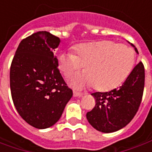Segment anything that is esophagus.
<instances>
[{
  "mask_svg": "<svg viewBox=\"0 0 152 152\" xmlns=\"http://www.w3.org/2000/svg\"><path fill=\"white\" fill-rule=\"evenodd\" d=\"M83 94L82 93H80V92H77V91H73V96L74 97H82Z\"/></svg>",
  "mask_w": 152,
  "mask_h": 152,
  "instance_id": "obj_1",
  "label": "esophagus"
}]
</instances>
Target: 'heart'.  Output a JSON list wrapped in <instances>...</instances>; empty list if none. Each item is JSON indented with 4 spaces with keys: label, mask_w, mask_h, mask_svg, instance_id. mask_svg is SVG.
<instances>
[{
    "label": "heart",
    "mask_w": 152,
    "mask_h": 152,
    "mask_svg": "<svg viewBox=\"0 0 152 152\" xmlns=\"http://www.w3.org/2000/svg\"><path fill=\"white\" fill-rule=\"evenodd\" d=\"M72 53H61L58 67L66 77L84 67L70 84L76 89L92 87L99 91H108L120 86L133 71L135 63L134 50L124 44L112 40L81 43Z\"/></svg>",
    "instance_id": "heart-1"
}]
</instances>
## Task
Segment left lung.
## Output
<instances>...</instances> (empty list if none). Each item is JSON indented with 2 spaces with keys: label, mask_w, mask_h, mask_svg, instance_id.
I'll return each instance as SVG.
<instances>
[{
  "label": "left lung",
  "mask_w": 152,
  "mask_h": 152,
  "mask_svg": "<svg viewBox=\"0 0 152 152\" xmlns=\"http://www.w3.org/2000/svg\"><path fill=\"white\" fill-rule=\"evenodd\" d=\"M136 53L137 48L133 44ZM145 82V70L142 62L137 63L123 85L109 92L91 94L95 107L87 112L89 123L102 133H112L126 126L139 108Z\"/></svg>",
  "instance_id": "obj_1"
}]
</instances>
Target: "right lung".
Here are the masks:
<instances>
[{
  "label": "right lung",
  "mask_w": 152,
  "mask_h": 152,
  "mask_svg": "<svg viewBox=\"0 0 152 152\" xmlns=\"http://www.w3.org/2000/svg\"><path fill=\"white\" fill-rule=\"evenodd\" d=\"M59 43L49 31H37L19 43L12 61L10 83L15 108L37 129L55 124L72 97L53 54Z\"/></svg>",
  "instance_id": "1"
}]
</instances>
